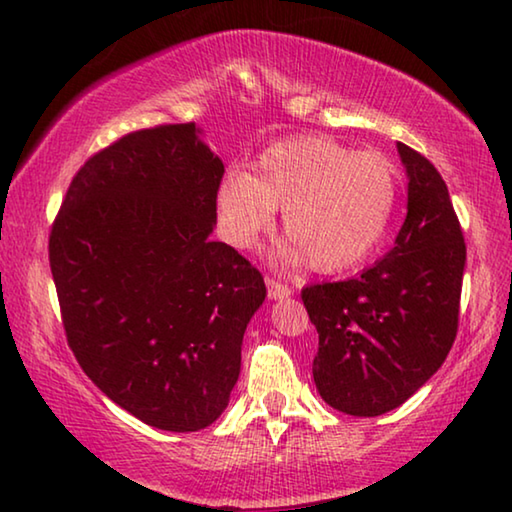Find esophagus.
Instances as JSON below:
<instances>
[{
  "mask_svg": "<svg viewBox=\"0 0 512 512\" xmlns=\"http://www.w3.org/2000/svg\"><path fill=\"white\" fill-rule=\"evenodd\" d=\"M266 287H269V298H271V300L289 298L291 294H294V289H291L289 285H285V282L273 280V278H266Z\"/></svg>",
  "mask_w": 512,
  "mask_h": 512,
  "instance_id": "obj_1",
  "label": "esophagus"
}]
</instances>
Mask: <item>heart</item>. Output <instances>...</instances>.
Segmentation results:
<instances>
[{"label":"heart","mask_w":512,"mask_h":512,"mask_svg":"<svg viewBox=\"0 0 512 512\" xmlns=\"http://www.w3.org/2000/svg\"><path fill=\"white\" fill-rule=\"evenodd\" d=\"M399 168L383 152H355L328 136H296L266 148L253 173H227L216 191L223 237L253 248L275 223L289 234L275 257L298 264L310 257L321 273L364 262L392 223Z\"/></svg>","instance_id":"b5f03b06"}]
</instances>
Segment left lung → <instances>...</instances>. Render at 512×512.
<instances>
[{
    "label": "left lung",
    "instance_id": "1",
    "mask_svg": "<svg viewBox=\"0 0 512 512\" xmlns=\"http://www.w3.org/2000/svg\"><path fill=\"white\" fill-rule=\"evenodd\" d=\"M408 216L394 248L351 280L303 289L319 332L321 399L353 417L399 408L442 367L458 330L467 248L449 189L426 157L396 143Z\"/></svg>",
    "mask_w": 512,
    "mask_h": 512
}]
</instances>
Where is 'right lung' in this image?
<instances>
[{"label":"right lung","instance_id":"right-lung-1","mask_svg":"<svg viewBox=\"0 0 512 512\" xmlns=\"http://www.w3.org/2000/svg\"><path fill=\"white\" fill-rule=\"evenodd\" d=\"M196 123L141 129L93 154L50 234L79 367L143 424L193 433L221 417L264 278L212 241L223 161Z\"/></svg>","mask_w":512,"mask_h":512}]
</instances>
